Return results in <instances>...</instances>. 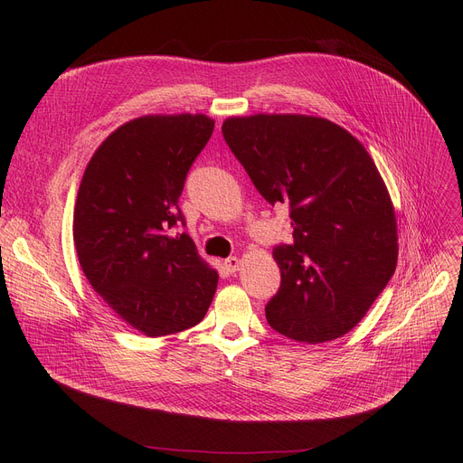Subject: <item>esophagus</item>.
Returning a JSON list of instances; mask_svg holds the SVG:
<instances>
[{
	"mask_svg": "<svg viewBox=\"0 0 463 463\" xmlns=\"http://www.w3.org/2000/svg\"><path fill=\"white\" fill-rule=\"evenodd\" d=\"M225 269H227L231 274H234V272L240 269V259H238V257H229V259H225Z\"/></svg>",
	"mask_w": 463,
	"mask_h": 463,
	"instance_id": "obj_1",
	"label": "esophagus"
}]
</instances>
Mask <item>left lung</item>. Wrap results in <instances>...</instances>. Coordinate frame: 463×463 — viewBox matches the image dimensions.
<instances>
[{"label":"left lung","mask_w":463,"mask_h":463,"mask_svg":"<svg viewBox=\"0 0 463 463\" xmlns=\"http://www.w3.org/2000/svg\"><path fill=\"white\" fill-rule=\"evenodd\" d=\"M222 131L262 197L288 206L293 244L274 248L281 285L264 307L266 321L295 342L342 337L398 260L396 215L373 159L325 118H229Z\"/></svg>","instance_id":"8db88e82"}]
</instances>
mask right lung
<instances>
[{
	"mask_svg": "<svg viewBox=\"0 0 463 463\" xmlns=\"http://www.w3.org/2000/svg\"><path fill=\"white\" fill-rule=\"evenodd\" d=\"M213 131L204 114L142 116L97 148L80 182L72 238L82 270L105 304L157 337L199 325L217 272L185 232L178 199Z\"/></svg>",
	"mask_w": 463,
	"mask_h": 463,
	"instance_id": "1",
	"label": "right lung"
}]
</instances>
